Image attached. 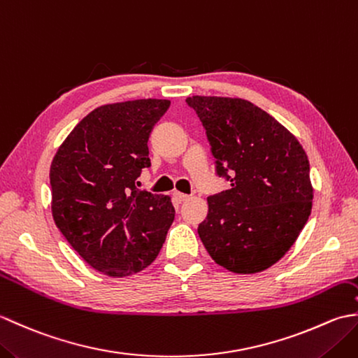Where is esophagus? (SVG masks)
<instances>
[{
	"mask_svg": "<svg viewBox=\"0 0 358 358\" xmlns=\"http://www.w3.org/2000/svg\"><path fill=\"white\" fill-rule=\"evenodd\" d=\"M173 199L181 203V201H186V200L189 199V195H186V194H181V192H173Z\"/></svg>",
	"mask_w": 358,
	"mask_h": 358,
	"instance_id": "obj_1",
	"label": "esophagus"
}]
</instances>
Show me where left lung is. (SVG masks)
<instances>
[{
	"mask_svg": "<svg viewBox=\"0 0 358 358\" xmlns=\"http://www.w3.org/2000/svg\"><path fill=\"white\" fill-rule=\"evenodd\" d=\"M206 129L217 173L231 189L208 196L199 226L204 248L234 273L275 264L299 238L313 209L309 159L299 140L243 98H187Z\"/></svg>",
	"mask_w": 358,
	"mask_h": 358,
	"instance_id": "8db88e82",
	"label": "left lung"
}]
</instances>
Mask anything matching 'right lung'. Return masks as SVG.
Masks as SVG:
<instances>
[{"instance_id":"obj_1","label":"right lung","mask_w":358,"mask_h":358,"mask_svg":"<svg viewBox=\"0 0 358 358\" xmlns=\"http://www.w3.org/2000/svg\"><path fill=\"white\" fill-rule=\"evenodd\" d=\"M169 100L104 104L73 127L50 164L52 217L94 269L109 277L155 260L175 218L169 195L136 189L148 140Z\"/></svg>"}]
</instances>
